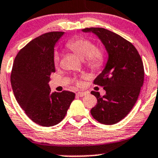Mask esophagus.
Masks as SVG:
<instances>
[{"label":"esophagus","instance_id":"obj_1","mask_svg":"<svg viewBox=\"0 0 158 158\" xmlns=\"http://www.w3.org/2000/svg\"><path fill=\"white\" fill-rule=\"evenodd\" d=\"M85 95H87V92H79L76 93V95H77L78 97H82Z\"/></svg>","mask_w":158,"mask_h":158}]
</instances>
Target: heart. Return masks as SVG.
Returning <instances> with one entry per match:
<instances>
[{"label": "heart", "mask_w": 158, "mask_h": 158, "mask_svg": "<svg viewBox=\"0 0 158 158\" xmlns=\"http://www.w3.org/2000/svg\"><path fill=\"white\" fill-rule=\"evenodd\" d=\"M66 47L76 53L93 69H100L106 63V53L103 50L96 48L92 41L85 38L79 37L71 40L66 44ZM55 66L60 63V55L56 52L53 56Z\"/></svg>", "instance_id": "heart-1"}]
</instances>
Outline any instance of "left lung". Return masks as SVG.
Instances as JSON below:
<instances>
[{
	"label": "left lung",
	"mask_w": 158,
	"mask_h": 158,
	"mask_svg": "<svg viewBox=\"0 0 158 158\" xmlns=\"http://www.w3.org/2000/svg\"><path fill=\"white\" fill-rule=\"evenodd\" d=\"M82 32L96 35L109 55L104 69L94 80V84L103 87L106 95L91 92L97 98L91 114L100 123L114 125L127 116L138 100L144 83L142 60L133 44L115 33L100 27Z\"/></svg>",
	"instance_id": "left-lung-1"
}]
</instances>
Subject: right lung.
Here are the masks:
<instances>
[{"mask_svg": "<svg viewBox=\"0 0 158 158\" xmlns=\"http://www.w3.org/2000/svg\"><path fill=\"white\" fill-rule=\"evenodd\" d=\"M64 32H49L28 43L15 57L10 75L14 96L35 123L50 127L67 113L74 92H51L50 74L55 73L54 47Z\"/></svg>", "mask_w": 158, "mask_h": 158, "instance_id": "1", "label": "right lung"}]
</instances>
